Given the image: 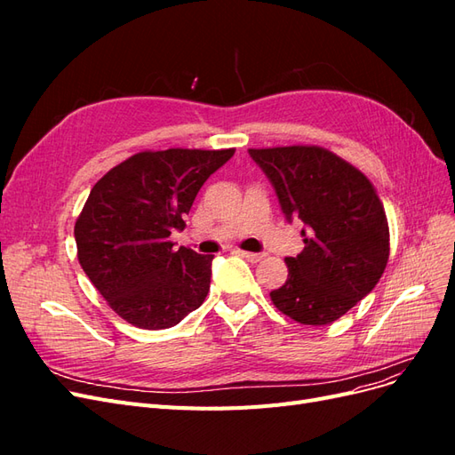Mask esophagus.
<instances>
[{
	"label": "esophagus",
	"mask_w": 455,
	"mask_h": 455,
	"mask_svg": "<svg viewBox=\"0 0 455 455\" xmlns=\"http://www.w3.org/2000/svg\"><path fill=\"white\" fill-rule=\"evenodd\" d=\"M237 254H239L241 258H244V259L252 261V264H256V261H259L261 258L266 256V254H259V252H246V251H237Z\"/></svg>",
	"instance_id": "34e87169"
}]
</instances>
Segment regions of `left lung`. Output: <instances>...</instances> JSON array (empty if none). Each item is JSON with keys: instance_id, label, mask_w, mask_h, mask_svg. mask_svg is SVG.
<instances>
[{"instance_id": "obj_1", "label": "left lung", "mask_w": 455, "mask_h": 455, "mask_svg": "<svg viewBox=\"0 0 455 455\" xmlns=\"http://www.w3.org/2000/svg\"><path fill=\"white\" fill-rule=\"evenodd\" d=\"M288 220L299 218L304 251L284 258L286 283L271 301L299 324L338 321L371 292L389 259V224L368 178L319 146L251 148Z\"/></svg>"}]
</instances>
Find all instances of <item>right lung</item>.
Returning a JSON list of instances; mask_svg holds the SVG:
<instances>
[{"label":"right lung","mask_w":455,"mask_h":455,"mask_svg":"<svg viewBox=\"0 0 455 455\" xmlns=\"http://www.w3.org/2000/svg\"><path fill=\"white\" fill-rule=\"evenodd\" d=\"M235 149L139 151L91 189L76 220L77 259L123 321L163 330L196 311L209 294L214 256L174 249L201 186Z\"/></svg>","instance_id":"right-lung-1"}]
</instances>
